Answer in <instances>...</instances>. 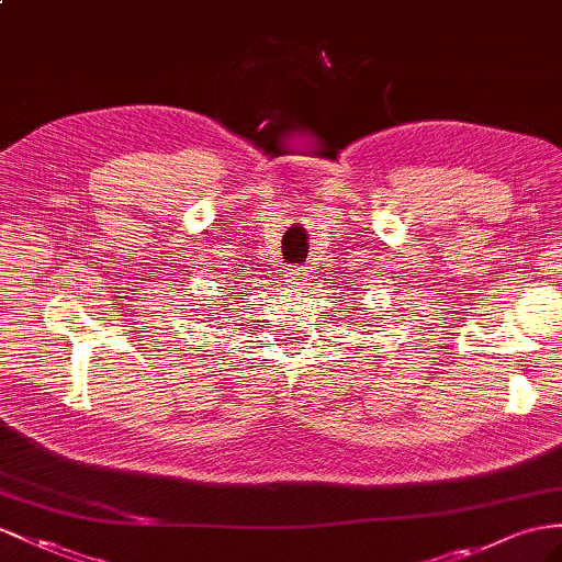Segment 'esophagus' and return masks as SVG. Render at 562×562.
I'll use <instances>...</instances> for the list:
<instances>
[{"mask_svg": "<svg viewBox=\"0 0 562 562\" xmlns=\"http://www.w3.org/2000/svg\"><path fill=\"white\" fill-rule=\"evenodd\" d=\"M284 278H286L284 282L290 286H301L306 282V270L304 268H290V272H286Z\"/></svg>", "mask_w": 562, "mask_h": 562, "instance_id": "1", "label": "esophagus"}]
</instances>
